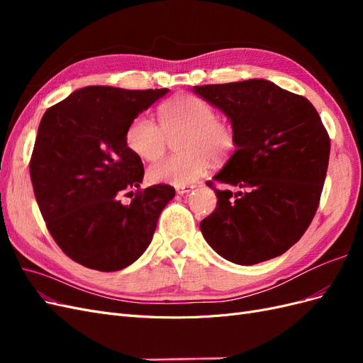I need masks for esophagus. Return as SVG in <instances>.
<instances>
[{"mask_svg": "<svg viewBox=\"0 0 363 363\" xmlns=\"http://www.w3.org/2000/svg\"><path fill=\"white\" fill-rule=\"evenodd\" d=\"M195 188H196L195 184H183V186H175V191H177L179 195H184V194L191 192V191L195 189Z\"/></svg>", "mask_w": 363, "mask_h": 363, "instance_id": "1", "label": "esophagus"}]
</instances>
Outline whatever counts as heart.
Returning <instances> with one entry per match:
<instances>
[{"instance_id":"1","label":"heart","mask_w":363,"mask_h":363,"mask_svg":"<svg viewBox=\"0 0 363 363\" xmlns=\"http://www.w3.org/2000/svg\"><path fill=\"white\" fill-rule=\"evenodd\" d=\"M160 125L148 115H138L125 131L128 150L142 160L159 159L168 138L179 136L180 156L162 159L148 168L152 183L183 186L199 180L207 171L211 157H227L235 148V135L215 108L196 95H179L162 104Z\"/></svg>"}]
</instances>
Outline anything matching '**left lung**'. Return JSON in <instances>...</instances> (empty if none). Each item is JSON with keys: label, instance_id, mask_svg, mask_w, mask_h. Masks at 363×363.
<instances>
[{"label": "left lung", "instance_id": "1", "mask_svg": "<svg viewBox=\"0 0 363 363\" xmlns=\"http://www.w3.org/2000/svg\"><path fill=\"white\" fill-rule=\"evenodd\" d=\"M230 119L236 151L213 180L216 208L200 223L219 256L255 265L298 242L320 204L330 138L307 98L252 79L194 86Z\"/></svg>", "mask_w": 363, "mask_h": 363}]
</instances>
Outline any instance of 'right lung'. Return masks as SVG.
I'll return each instance as SVG.
<instances>
[{"mask_svg": "<svg viewBox=\"0 0 363 363\" xmlns=\"http://www.w3.org/2000/svg\"><path fill=\"white\" fill-rule=\"evenodd\" d=\"M167 94L87 86L40 119L30 160L36 201L56 244L86 268L112 272L138 260L174 199L169 184L140 189L144 164L125 144L131 119ZM128 194L135 199L123 205Z\"/></svg>", "mask_w": 363, "mask_h": 363, "instance_id": "obj_1", "label": "right lung"}]
</instances>
